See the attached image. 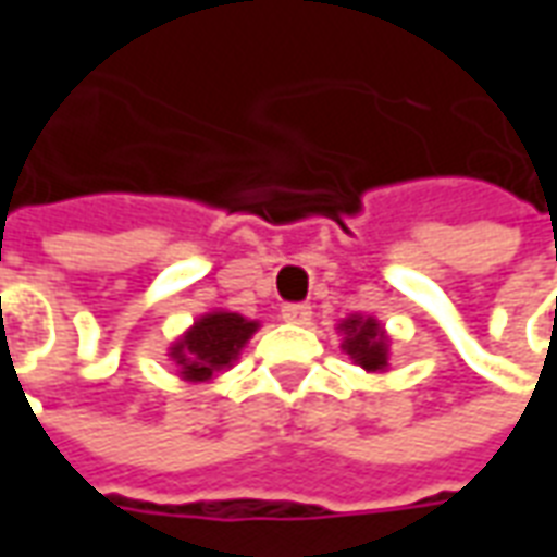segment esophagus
Here are the masks:
<instances>
[{"instance_id": "34e87169", "label": "esophagus", "mask_w": 557, "mask_h": 557, "mask_svg": "<svg viewBox=\"0 0 557 557\" xmlns=\"http://www.w3.org/2000/svg\"><path fill=\"white\" fill-rule=\"evenodd\" d=\"M280 315H283L289 325H307V322H310V315H313V310H310V304H286V307L280 310Z\"/></svg>"}]
</instances>
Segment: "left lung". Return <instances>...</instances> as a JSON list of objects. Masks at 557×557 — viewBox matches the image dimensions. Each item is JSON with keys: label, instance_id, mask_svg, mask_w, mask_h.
<instances>
[{"label": "left lung", "instance_id": "obj_1", "mask_svg": "<svg viewBox=\"0 0 557 557\" xmlns=\"http://www.w3.org/2000/svg\"><path fill=\"white\" fill-rule=\"evenodd\" d=\"M346 339H343V349L349 351L355 361L361 363L363 370L379 373L387 367V339L385 331L379 327L375 319H361V315H351L343 322Z\"/></svg>", "mask_w": 557, "mask_h": 557}]
</instances>
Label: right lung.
<instances>
[{
    "label": "right lung",
    "instance_id": "right-lung-1",
    "mask_svg": "<svg viewBox=\"0 0 557 557\" xmlns=\"http://www.w3.org/2000/svg\"><path fill=\"white\" fill-rule=\"evenodd\" d=\"M253 331L256 322L238 313H208L172 346L170 355L187 382H206L238 358Z\"/></svg>",
    "mask_w": 557,
    "mask_h": 557
}]
</instances>
